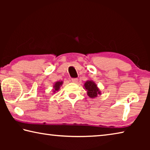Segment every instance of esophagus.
<instances>
[{"instance_id": "esophagus-1", "label": "esophagus", "mask_w": 150, "mask_h": 150, "mask_svg": "<svg viewBox=\"0 0 150 150\" xmlns=\"http://www.w3.org/2000/svg\"><path fill=\"white\" fill-rule=\"evenodd\" d=\"M71 81L74 83H78V79H76V78L71 79Z\"/></svg>"}]
</instances>
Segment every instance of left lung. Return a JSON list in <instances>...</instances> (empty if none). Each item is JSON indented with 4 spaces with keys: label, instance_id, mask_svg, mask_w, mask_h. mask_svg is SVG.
<instances>
[{
    "label": "left lung",
    "instance_id": "obj_1",
    "mask_svg": "<svg viewBox=\"0 0 150 150\" xmlns=\"http://www.w3.org/2000/svg\"><path fill=\"white\" fill-rule=\"evenodd\" d=\"M84 88L87 91V95L91 98L96 97L98 95H101V91L96 83L92 80H87L84 84Z\"/></svg>",
    "mask_w": 150,
    "mask_h": 150
}]
</instances>
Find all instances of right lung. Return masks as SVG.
Masks as SVG:
<instances>
[{
  "mask_svg": "<svg viewBox=\"0 0 150 150\" xmlns=\"http://www.w3.org/2000/svg\"><path fill=\"white\" fill-rule=\"evenodd\" d=\"M63 81H56V82L54 83V86H53V93H55L57 92V91H58L59 90L60 87H62V85H63Z\"/></svg>",
  "mask_w": 150,
  "mask_h": 150,
  "instance_id": "1",
  "label": "right lung"
}]
</instances>
